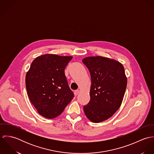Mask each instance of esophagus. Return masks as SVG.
<instances>
[{"mask_svg":"<svg viewBox=\"0 0 154 154\" xmlns=\"http://www.w3.org/2000/svg\"><path fill=\"white\" fill-rule=\"evenodd\" d=\"M79 92H80V91H79V90H76V91H75L74 92V94H75V95L76 96Z\"/></svg>","mask_w":154,"mask_h":154,"instance_id":"obj_1","label":"esophagus"}]
</instances>
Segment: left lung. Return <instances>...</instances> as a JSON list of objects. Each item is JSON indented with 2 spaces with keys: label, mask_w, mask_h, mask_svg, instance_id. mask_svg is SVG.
<instances>
[{
  "label": "left lung",
  "mask_w": 154,
  "mask_h": 154,
  "mask_svg": "<svg viewBox=\"0 0 154 154\" xmlns=\"http://www.w3.org/2000/svg\"><path fill=\"white\" fill-rule=\"evenodd\" d=\"M91 78V99L84 111L88 119L100 123L111 117L120 108L127 87L123 65L112 59L89 56L82 59Z\"/></svg>",
  "instance_id": "obj_1"
}]
</instances>
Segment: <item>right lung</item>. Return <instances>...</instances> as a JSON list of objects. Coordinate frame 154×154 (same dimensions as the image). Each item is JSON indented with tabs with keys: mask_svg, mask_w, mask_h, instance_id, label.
<instances>
[{
	"mask_svg": "<svg viewBox=\"0 0 154 154\" xmlns=\"http://www.w3.org/2000/svg\"><path fill=\"white\" fill-rule=\"evenodd\" d=\"M72 57L43 54L32 61L26 72L28 98L44 117L51 119L61 114L74 97L65 75V67Z\"/></svg>",
	"mask_w": 154,
	"mask_h": 154,
	"instance_id": "obj_1",
	"label": "right lung"
}]
</instances>
